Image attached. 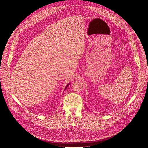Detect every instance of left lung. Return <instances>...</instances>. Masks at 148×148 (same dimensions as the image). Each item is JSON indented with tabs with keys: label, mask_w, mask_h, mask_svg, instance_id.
<instances>
[{
	"label": "left lung",
	"mask_w": 148,
	"mask_h": 148,
	"mask_svg": "<svg viewBox=\"0 0 148 148\" xmlns=\"http://www.w3.org/2000/svg\"><path fill=\"white\" fill-rule=\"evenodd\" d=\"M87 109H88V108H87Z\"/></svg>",
	"instance_id": "left-lung-1"
}]
</instances>
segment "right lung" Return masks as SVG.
Returning a JSON list of instances; mask_svg holds the SVG:
<instances>
[{
  "label": "right lung",
  "instance_id": "add662e5",
  "mask_svg": "<svg viewBox=\"0 0 148 148\" xmlns=\"http://www.w3.org/2000/svg\"><path fill=\"white\" fill-rule=\"evenodd\" d=\"M70 83H69V84H67V86H66V87H65V88H64V91H65V90H66V89H67V87H68V86H69V85H70Z\"/></svg>",
  "mask_w": 148,
  "mask_h": 148
}]
</instances>
